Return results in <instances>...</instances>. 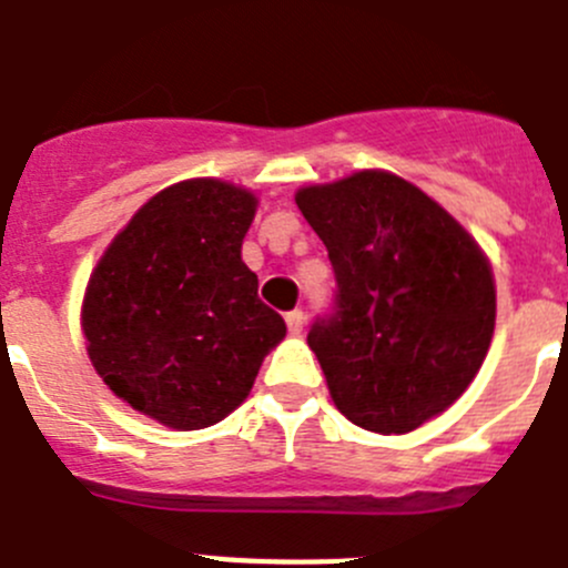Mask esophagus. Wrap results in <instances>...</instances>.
<instances>
[{
  "label": "esophagus",
  "mask_w": 568,
  "mask_h": 568,
  "mask_svg": "<svg viewBox=\"0 0 568 568\" xmlns=\"http://www.w3.org/2000/svg\"><path fill=\"white\" fill-rule=\"evenodd\" d=\"M287 329L293 332V335H301V329H304V324H306V315L301 310H293V312H287Z\"/></svg>",
  "instance_id": "1"
}]
</instances>
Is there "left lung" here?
<instances>
[{
    "label": "left lung",
    "instance_id": "left-lung-1",
    "mask_svg": "<svg viewBox=\"0 0 568 568\" xmlns=\"http://www.w3.org/2000/svg\"><path fill=\"white\" fill-rule=\"evenodd\" d=\"M326 244L335 298L306 343L346 419L408 434L454 405L485 363L496 287L470 233L410 182L357 171L295 194Z\"/></svg>",
    "mask_w": 568,
    "mask_h": 568
}]
</instances>
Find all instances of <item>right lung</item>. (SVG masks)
<instances>
[{
	"label": "right lung",
	"mask_w": 568,
	"mask_h": 568,
	"mask_svg": "<svg viewBox=\"0 0 568 568\" xmlns=\"http://www.w3.org/2000/svg\"><path fill=\"white\" fill-rule=\"evenodd\" d=\"M253 213L256 196L231 182L171 185L134 213L90 278L81 321L92 366L169 428L225 419L287 335L242 262Z\"/></svg>",
	"instance_id": "1"
}]
</instances>
